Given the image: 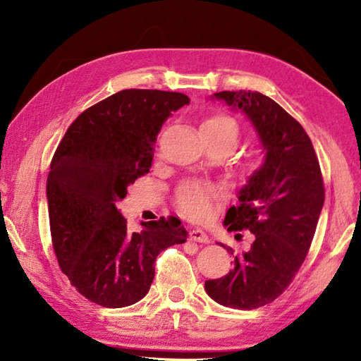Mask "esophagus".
<instances>
[{"label": "esophagus", "instance_id": "esophagus-1", "mask_svg": "<svg viewBox=\"0 0 361 361\" xmlns=\"http://www.w3.org/2000/svg\"><path fill=\"white\" fill-rule=\"evenodd\" d=\"M189 235H190V240L198 242V243H209L211 242L209 235L206 234L203 229H200V228H192V229H190Z\"/></svg>", "mask_w": 361, "mask_h": 361}]
</instances>
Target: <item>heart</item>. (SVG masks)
Listing matches in <instances>:
<instances>
[{
	"label": "heart",
	"instance_id": "b5f03b06",
	"mask_svg": "<svg viewBox=\"0 0 361 361\" xmlns=\"http://www.w3.org/2000/svg\"><path fill=\"white\" fill-rule=\"evenodd\" d=\"M200 132L204 136H209L212 140H217L221 144H225L229 152L235 147L240 137L239 122L233 116H229V114L224 113H217L206 118L202 122ZM214 197H216V190H214L212 186L204 185V183L192 181L186 183L180 189L178 204L188 217L204 219L211 211Z\"/></svg>",
	"mask_w": 361,
	"mask_h": 361
}]
</instances>
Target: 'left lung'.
Returning <instances> with one entry per match:
<instances>
[{
  "mask_svg": "<svg viewBox=\"0 0 361 361\" xmlns=\"http://www.w3.org/2000/svg\"><path fill=\"white\" fill-rule=\"evenodd\" d=\"M211 99L245 114L264 161L237 190L239 202L224 221L228 231L252 233L255 242L204 290L220 305L251 310L274 301L307 256L324 204L323 176L309 135L273 99L259 91H220Z\"/></svg>",
  "mask_w": 361,
  "mask_h": 361,
  "instance_id": "8db88e82",
  "label": "left lung"
}]
</instances>
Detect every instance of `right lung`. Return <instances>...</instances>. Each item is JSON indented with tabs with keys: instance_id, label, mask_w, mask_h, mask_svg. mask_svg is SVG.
<instances>
[{
	"instance_id": "right-lung-1",
	"label": "right lung",
	"mask_w": 361,
	"mask_h": 361,
	"mask_svg": "<svg viewBox=\"0 0 361 361\" xmlns=\"http://www.w3.org/2000/svg\"><path fill=\"white\" fill-rule=\"evenodd\" d=\"M181 93L122 90L90 106L66 130L46 185L54 251L80 295L119 309L149 293L161 251L188 239L175 217L141 221L130 233L116 203L149 172L153 145Z\"/></svg>"
}]
</instances>
